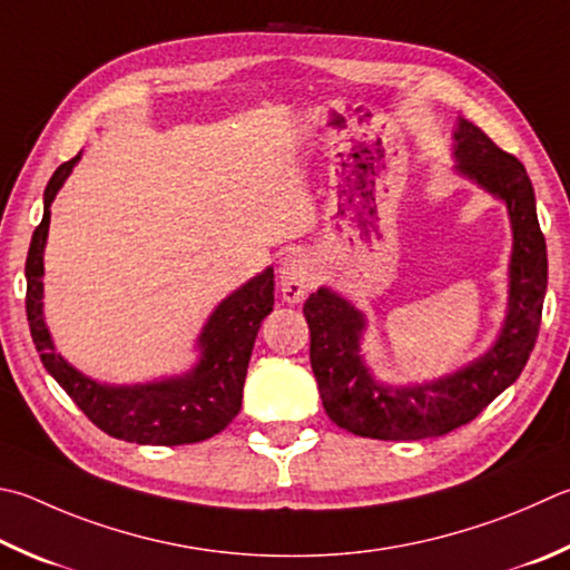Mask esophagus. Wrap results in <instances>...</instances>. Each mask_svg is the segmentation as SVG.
Masks as SVG:
<instances>
[{"label":"esophagus","mask_w":570,"mask_h":570,"mask_svg":"<svg viewBox=\"0 0 570 570\" xmlns=\"http://www.w3.org/2000/svg\"><path fill=\"white\" fill-rule=\"evenodd\" d=\"M278 284H282V296L286 302H302L308 288L314 286L312 266H308L304 256H286L282 268H278Z\"/></svg>","instance_id":"34e87169"}]
</instances>
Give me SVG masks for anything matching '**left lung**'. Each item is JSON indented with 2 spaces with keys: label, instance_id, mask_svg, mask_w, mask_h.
I'll list each match as a JSON object with an SVG mask.
<instances>
[{
  "label": "left lung",
  "instance_id": "8db88e82",
  "mask_svg": "<svg viewBox=\"0 0 570 570\" xmlns=\"http://www.w3.org/2000/svg\"><path fill=\"white\" fill-rule=\"evenodd\" d=\"M456 141L459 171L509 206L513 226L509 318L499 344L475 364L433 384L389 389L376 384L361 364L358 336L364 316L344 298L318 288L304 304L312 331L308 356L328 419L356 436L419 441L461 429L521 376L535 346L548 286V256L531 179L523 164L475 124L461 119Z\"/></svg>",
  "mask_w": 570,
  "mask_h": 570
}]
</instances>
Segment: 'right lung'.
Here are the masks:
<instances>
[{
	"label": "right lung",
	"instance_id": "right-lung-1",
	"mask_svg": "<svg viewBox=\"0 0 570 570\" xmlns=\"http://www.w3.org/2000/svg\"><path fill=\"white\" fill-rule=\"evenodd\" d=\"M77 159L79 154L61 164L47 184L45 216L32 234L24 266L27 321L41 364L85 411V416L114 439L151 446H181L212 439L229 426L242 409L244 379L258 326L274 308V268H266L216 308L202 334V364L189 376L131 389L95 384L55 354L41 318V254L49 232V204Z\"/></svg>",
	"mask_w": 570,
	"mask_h": 570
}]
</instances>
